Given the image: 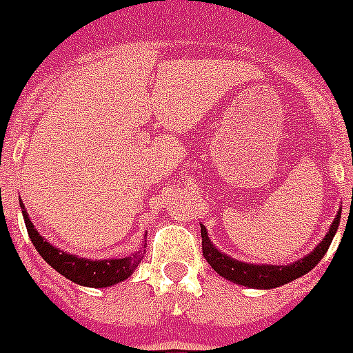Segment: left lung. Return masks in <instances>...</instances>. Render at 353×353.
<instances>
[{
  "label": "left lung",
  "instance_id": "obj_1",
  "mask_svg": "<svg viewBox=\"0 0 353 353\" xmlns=\"http://www.w3.org/2000/svg\"><path fill=\"white\" fill-rule=\"evenodd\" d=\"M339 223H341V210H339V214L333 219V223H331V227L325 232L324 240H320V243L312 249L309 255L292 262V264H285V266H275V264H249V262L236 261L232 256L225 255V253H221L212 243V240L208 238V230H206L205 225L201 223L203 255H205L206 262L221 277H225V279L232 281L236 285H242V287L270 290V288L283 287V285H287L290 281L309 274L312 268L322 261V256L327 253L331 240H333V236H335V232L339 229Z\"/></svg>",
  "mask_w": 353,
  "mask_h": 353
}]
</instances>
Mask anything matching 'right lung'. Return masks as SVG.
<instances>
[{
  "label": "right lung",
  "mask_w": 353,
  "mask_h": 353,
  "mask_svg": "<svg viewBox=\"0 0 353 353\" xmlns=\"http://www.w3.org/2000/svg\"><path fill=\"white\" fill-rule=\"evenodd\" d=\"M20 208H22L23 221H26V227H28V234L35 249L39 251V255L54 268L55 272H59L63 277L70 279L76 285L91 288L111 287V285H117L121 281L128 279L130 275L136 272L139 262L143 261L147 245H143V248L137 249L134 255L124 256V259H104V261H91V259H83V256L72 255V253H65V251L52 245L46 238L39 234L35 225L31 223V219H29V214L23 203H20Z\"/></svg>",
  "instance_id": "add662e5"
}]
</instances>
